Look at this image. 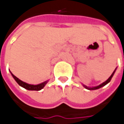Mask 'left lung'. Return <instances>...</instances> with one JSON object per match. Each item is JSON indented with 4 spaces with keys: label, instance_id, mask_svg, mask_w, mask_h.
<instances>
[{
    "label": "left lung",
    "instance_id": "1",
    "mask_svg": "<svg viewBox=\"0 0 124 124\" xmlns=\"http://www.w3.org/2000/svg\"><path fill=\"white\" fill-rule=\"evenodd\" d=\"M117 68H116V70H114V71L113 72V73L111 74V76L109 77V78L107 79V80L105 81V82H103L102 84H99V86H93V87H89V86H86V85H84V84H82V86H83L86 89H88V90H97V89H99V88H102V87L105 86L106 84H107L108 83H109V82L111 81V78H113V75H114V73H115V72H116V70Z\"/></svg>",
    "mask_w": 124,
    "mask_h": 124
}]
</instances>
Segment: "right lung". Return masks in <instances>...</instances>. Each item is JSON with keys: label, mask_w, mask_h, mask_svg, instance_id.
Masks as SVG:
<instances>
[{"label": "right lung", "mask_w": 124, "mask_h": 124, "mask_svg": "<svg viewBox=\"0 0 124 124\" xmlns=\"http://www.w3.org/2000/svg\"><path fill=\"white\" fill-rule=\"evenodd\" d=\"M10 73L11 74V76H13V78H14V80L17 82V83L20 86L23 87V88H24L25 89L28 90H40L41 89H42L43 88H44L45 86H46V84L48 83V80H46V81H45L44 82H42V83L39 84H30L26 83V82H23V81H21V80H19L18 78L14 76L13 73L11 72V71H10Z\"/></svg>", "instance_id": "right-lung-1"}]
</instances>
